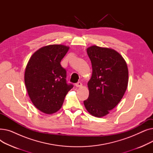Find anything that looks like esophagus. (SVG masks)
I'll list each match as a JSON object with an SVG mask.
<instances>
[{"instance_id": "1", "label": "esophagus", "mask_w": 153, "mask_h": 153, "mask_svg": "<svg viewBox=\"0 0 153 153\" xmlns=\"http://www.w3.org/2000/svg\"><path fill=\"white\" fill-rule=\"evenodd\" d=\"M82 84L81 82H78L76 84V86L77 87H82Z\"/></svg>"}]
</instances>
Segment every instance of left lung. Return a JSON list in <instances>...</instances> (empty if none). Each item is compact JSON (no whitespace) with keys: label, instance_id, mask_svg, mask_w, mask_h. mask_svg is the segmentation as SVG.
I'll use <instances>...</instances> for the list:
<instances>
[{"label":"left lung","instance_id":"obj_1","mask_svg":"<svg viewBox=\"0 0 153 153\" xmlns=\"http://www.w3.org/2000/svg\"><path fill=\"white\" fill-rule=\"evenodd\" d=\"M87 53L92 74L87 83L89 97L84 104L90 114L102 117L123 97L128 82L127 64L120 54L111 48L94 45L87 48Z\"/></svg>","mask_w":153,"mask_h":153}]
</instances>
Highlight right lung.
<instances>
[{"label":"right lung","mask_w":153,"mask_h":153,"mask_svg":"<svg viewBox=\"0 0 153 153\" xmlns=\"http://www.w3.org/2000/svg\"><path fill=\"white\" fill-rule=\"evenodd\" d=\"M69 47L51 45L39 48L29 59L25 84L29 97L39 110L46 114L58 111L73 87L66 82V71L61 65Z\"/></svg>","instance_id":"right-lung-1"}]
</instances>
